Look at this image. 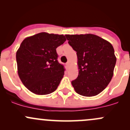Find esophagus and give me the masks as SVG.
Wrapping results in <instances>:
<instances>
[{"label": "esophagus", "instance_id": "34e87169", "mask_svg": "<svg viewBox=\"0 0 130 130\" xmlns=\"http://www.w3.org/2000/svg\"><path fill=\"white\" fill-rule=\"evenodd\" d=\"M66 65H67V67L70 66V61H68V62L66 63Z\"/></svg>", "mask_w": 130, "mask_h": 130}]
</instances>
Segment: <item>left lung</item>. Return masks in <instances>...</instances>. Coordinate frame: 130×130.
Listing matches in <instances>:
<instances>
[{
  "mask_svg": "<svg viewBox=\"0 0 130 130\" xmlns=\"http://www.w3.org/2000/svg\"><path fill=\"white\" fill-rule=\"evenodd\" d=\"M69 44L77 52L78 75L72 81L77 94L95 96L106 89L113 76L116 62L113 46L92 35H66Z\"/></svg>",
  "mask_w": 130,
  "mask_h": 130,
  "instance_id": "obj_1",
  "label": "left lung"
}]
</instances>
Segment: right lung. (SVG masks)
Returning <instances> with one entry per match:
<instances>
[{"mask_svg":"<svg viewBox=\"0 0 130 130\" xmlns=\"http://www.w3.org/2000/svg\"><path fill=\"white\" fill-rule=\"evenodd\" d=\"M66 41L63 35L42 32L25 38L16 52L18 73L29 90L36 95L51 94L63 77V66L56 49Z\"/></svg>","mask_w":130,"mask_h":130,"instance_id":"right-lung-1","label":"right lung"}]
</instances>
